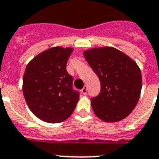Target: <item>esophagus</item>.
Returning a JSON list of instances; mask_svg holds the SVG:
<instances>
[{
    "label": "esophagus",
    "mask_w": 159,
    "mask_h": 159,
    "mask_svg": "<svg viewBox=\"0 0 159 159\" xmlns=\"http://www.w3.org/2000/svg\"><path fill=\"white\" fill-rule=\"evenodd\" d=\"M87 89H88V88H87L86 85H85V86H84L83 89H81V92H82V94H83V95H86Z\"/></svg>",
    "instance_id": "1"
}]
</instances>
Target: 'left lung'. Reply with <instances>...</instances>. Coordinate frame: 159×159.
<instances>
[{"label":"left lung","instance_id":"8db88e82","mask_svg":"<svg viewBox=\"0 0 159 159\" xmlns=\"http://www.w3.org/2000/svg\"><path fill=\"white\" fill-rule=\"evenodd\" d=\"M84 56L101 82L100 94L91 98L96 116L108 122L126 118L140 97L142 74L138 64L111 47L87 50Z\"/></svg>","mask_w":159,"mask_h":159}]
</instances>
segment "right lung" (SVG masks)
<instances>
[{"instance_id":"add662e5","label":"right lung","mask_w":159,"mask_h":159,"mask_svg":"<svg viewBox=\"0 0 159 159\" xmlns=\"http://www.w3.org/2000/svg\"><path fill=\"white\" fill-rule=\"evenodd\" d=\"M73 48L53 47L39 53L27 65L22 91L25 101L39 119L58 123L70 117L80 92L73 88L66 64Z\"/></svg>"}]
</instances>
